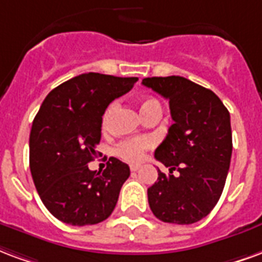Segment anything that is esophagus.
<instances>
[{
	"label": "esophagus",
	"instance_id": "34e87169",
	"mask_svg": "<svg viewBox=\"0 0 262 262\" xmlns=\"http://www.w3.org/2000/svg\"><path fill=\"white\" fill-rule=\"evenodd\" d=\"M139 168H140V166H139V165H130V170H132V172H136V170H139Z\"/></svg>",
	"mask_w": 262,
	"mask_h": 262
}]
</instances>
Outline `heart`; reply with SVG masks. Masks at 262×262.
<instances>
[{"mask_svg":"<svg viewBox=\"0 0 262 262\" xmlns=\"http://www.w3.org/2000/svg\"><path fill=\"white\" fill-rule=\"evenodd\" d=\"M152 108H161L160 102L157 100H152V98H146L140 102V111L141 114L144 115L146 112H148ZM112 111V105L108 108L104 114V123L108 119V116ZM151 141L146 137H141V139H132V140H125L119 143L115 148V154L122 160L127 161V162H140L144 157V152H146L147 148H150Z\"/></svg>","mask_w":262,"mask_h":262,"instance_id":"obj_1","label":"heart"}]
</instances>
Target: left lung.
Returning a JSON list of instances; mask_svg holds the SVG:
<instances>
[{
  "instance_id": "8db88e82",
  "label": "left lung",
  "mask_w": 262,
  "mask_h": 262,
  "mask_svg": "<svg viewBox=\"0 0 262 262\" xmlns=\"http://www.w3.org/2000/svg\"><path fill=\"white\" fill-rule=\"evenodd\" d=\"M141 83L169 100L173 121L154 154L169 173L158 170L148 187L150 208L162 222L194 224L210 214L224 190L232 157L229 111L214 92L182 76Z\"/></svg>"
}]
</instances>
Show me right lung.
Listing matches in <instances>:
<instances>
[{
  "label": "right lung",
  "instance_id": "1",
  "mask_svg": "<svg viewBox=\"0 0 262 262\" xmlns=\"http://www.w3.org/2000/svg\"><path fill=\"white\" fill-rule=\"evenodd\" d=\"M137 77L83 73L50 92L30 132V172L42 204L73 226L106 220L130 169L111 157L104 172L90 170L101 140L102 115L130 92Z\"/></svg>",
  "mask_w": 262,
  "mask_h": 262
}]
</instances>
